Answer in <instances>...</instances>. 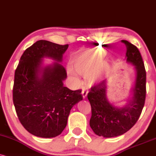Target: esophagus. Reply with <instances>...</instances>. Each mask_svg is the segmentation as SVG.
<instances>
[{
    "label": "esophagus",
    "instance_id": "esophagus-1",
    "mask_svg": "<svg viewBox=\"0 0 156 156\" xmlns=\"http://www.w3.org/2000/svg\"><path fill=\"white\" fill-rule=\"evenodd\" d=\"M87 93H88V90L87 89H82V96H83V98H85L87 97Z\"/></svg>",
    "mask_w": 156,
    "mask_h": 156
}]
</instances>
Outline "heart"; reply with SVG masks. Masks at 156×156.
Masks as SVG:
<instances>
[{
	"instance_id": "b5f03b06",
	"label": "heart",
	"mask_w": 156,
	"mask_h": 156,
	"mask_svg": "<svg viewBox=\"0 0 156 156\" xmlns=\"http://www.w3.org/2000/svg\"><path fill=\"white\" fill-rule=\"evenodd\" d=\"M104 54L105 51L103 49L95 50V51L82 53L74 59L73 66L78 74L84 76H89L90 81H94L96 78V75L90 74L96 68L98 63L100 62V60ZM67 71L70 76L77 79V74L72 69L68 68Z\"/></svg>"
}]
</instances>
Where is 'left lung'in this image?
I'll return each mask as SVG.
<instances>
[{
  "label": "left lung",
  "instance_id": "1",
  "mask_svg": "<svg viewBox=\"0 0 156 156\" xmlns=\"http://www.w3.org/2000/svg\"><path fill=\"white\" fill-rule=\"evenodd\" d=\"M126 48V57L137 72L134 96L131 103L122 108H116L108 101L106 82L102 81L91 87L87 98L91 105L90 127L95 134L103 137L122 135L131 129L140 118L146 96V71L140 52L135 45L122 40Z\"/></svg>",
  "mask_w": 156,
  "mask_h": 156
}]
</instances>
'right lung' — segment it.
<instances>
[{"instance_id": "right-lung-1", "label": "right lung", "mask_w": 156, "mask_h": 156, "mask_svg": "<svg viewBox=\"0 0 156 156\" xmlns=\"http://www.w3.org/2000/svg\"><path fill=\"white\" fill-rule=\"evenodd\" d=\"M68 47V44L38 40L25 50L15 70V110L25 129L37 137L59 135L66 127L72 108L83 98L81 90H71L63 86L66 71L60 63L41 67V59L45 56L61 62Z\"/></svg>"}]
</instances>
